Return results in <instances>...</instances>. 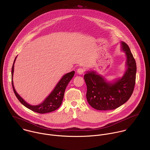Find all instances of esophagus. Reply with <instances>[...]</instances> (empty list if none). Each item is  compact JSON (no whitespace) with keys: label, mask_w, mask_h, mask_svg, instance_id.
<instances>
[{"label":"esophagus","mask_w":150,"mask_h":150,"mask_svg":"<svg viewBox=\"0 0 150 150\" xmlns=\"http://www.w3.org/2000/svg\"><path fill=\"white\" fill-rule=\"evenodd\" d=\"M77 73L79 74H83L84 73V69L82 67H80L77 69Z\"/></svg>","instance_id":"1"}]
</instances>
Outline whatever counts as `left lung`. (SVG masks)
<instances>
[{
	"mask_svg": "<svg viewBox=\"0 0 150 150\" xmlns=\"http://www.w3.org/2000/svg\"><path fill=\"white\" fill-rule=\"evenodd\" d=\"M121 49L127 56V70L123 76L112 82L106 80L96 71H87L84 76L87 85L86 97L88 104L98 110L115 109L131 96L135 84L137 71L135 60L128 46L124 42Z\"/></svg>",
	"mask_w": 150,
	"mask_h": 150,
	"instance_id": "left-lung-1",
	"label": "left lung"
}]
</instances>
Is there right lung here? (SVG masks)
<instances>
[{
    "label": "right lung",
    "instance_id": "obj_1",
    "mask_svg": "<svg viewBox=\"0 0 150 150\" xmlns=\"http://www.w3.org/2000/svg\"><path fill=\"white\" fill-rule=\"evenodd\" d=\"M17 56L16 57L13 66L12 68V84L13 91L19 100V101L26 107L32 110L33 111L40 113V114H44V113H47L52 111H53L56 110H57L60 106L61 105L63 99L64 97V94L66 90V88L67 86L68 85L70 81L71 80L73 77L74 75V71H72L70 73H68L66 74H64L61 80L59 81L54 90L52 91V92L49 95V96L45 99V100L40 104L39 105H32L30 104H29L28 103H26L16 92V91L15 89L13 82V71H14V63L15 62Z\"/></svg>",
    "mask_w": 150,
    "mask_h": 150
}]
</instances>
